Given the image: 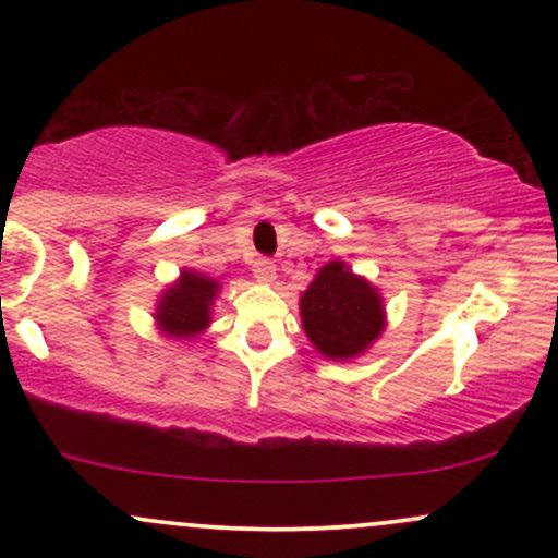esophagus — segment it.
I'll return each mask as SVG.
<instances>
[{"label": "esophagus", "mask_w": 558, "mask_h": 558, "mask_svg": "<svg viewBox=\"0 0 558 558\" xmlns=\"http://www.w3.org/2000/svg\"><path fill=\"white\" fill-rule=\"evenodd\" d=\"M252 272H254V278H257L259 283H265V286H272L275 280H278V267H275V262H270V259L254 262Z\"/></svg>", "instance_id": "1"}]
</instances>
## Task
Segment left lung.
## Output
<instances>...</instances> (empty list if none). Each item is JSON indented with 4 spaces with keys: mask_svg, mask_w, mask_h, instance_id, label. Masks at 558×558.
Instances as JSON below:
<instances>
[{
    "mask_svg": "<svg viewBox=\"0 0 558 558\" xmlns=\"http://www.w3.org/2000/svg\"><path fill=\"white\" fill-rule=\"evenodd\" d=\"M299 315L317 354L332 362L367 354L388 325L380 288L341 259L315 272V280L299 296Z\"/></svg>",
    "mask_w": 558,
    "mask_h": 558,
    "instance_id": "obj_1",
    "label": "left lung"
}]
</instances>
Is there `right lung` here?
Wrapping results in <instances>:
<instances>
[{"label":"right lung","instance_id":"obj_1","mask_svg":"<svg viewBox=\"0 0 558 558\" xmlns=\"http://www.w3.org/2000/svg\"><path fill=\"white\" fill-rule=\"evenodd\" d=\"M220 280L183 267L170 286L162 288L155 306V325L165 338L194 341L213 325V306L220 293Z\"/></svg>","mask_w":558,"mask_h":558}]
</instances>
